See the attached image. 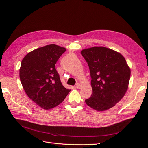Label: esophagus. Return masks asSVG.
<instances>
[{"label": "esophagus", "instance_id": "esophagus-1", "mask_svg": "<svg viewBox=\"0 0 148 148\" xmlns=\"http://www.w3.org/2000/svg\"><path fill=\"white\" fill-rule=\"evenodd\" d=\"M76 88H77V89H80V88H81V85H80L79 83H77V84H76Z\"/></svg>", "mask_w": 148, "mask_h": 148}]
</instances>
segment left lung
Returning a JSON list of instances; mask_svg holds the SVG:
<instances>
[{"mask_svg": "<svg viewBox=\"0 0 148 148\" xmlns=\"http://www.w3.org/2000/svg\"><path fill=\"white\" fill-rule=\"evenodd\" d=\"M90 71L92 92L85 100L97 111L114 107L126 93L131 71L121 53L104 47H93L82 51Z\"/></svg>", "mask_w": 148, "mask_h": 148, "instance_id": "left-lung-1", "label": "left lung"}]
</instances>
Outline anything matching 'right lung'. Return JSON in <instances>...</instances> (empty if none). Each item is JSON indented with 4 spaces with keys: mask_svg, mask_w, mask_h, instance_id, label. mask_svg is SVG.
Here are the masks:
<instances>
[{
    "mask_svg": "<svg viewBox=\"0 0 148 148\" xmlns=\"http://www.w3.org/2000/svg\"><path fill=\"white\" fill-rule=\"evenodd\" d=\"M66 49L49 44L29 52L21 61L20 78L28 96L44 109L64 101L70 91L62 85L55 65Z\"/></svg>",
    "mask_w": 148,
    "mask_h": 148,
    "instance_id": "add662e5",
    "label": "right lung"
}]
</instances>
